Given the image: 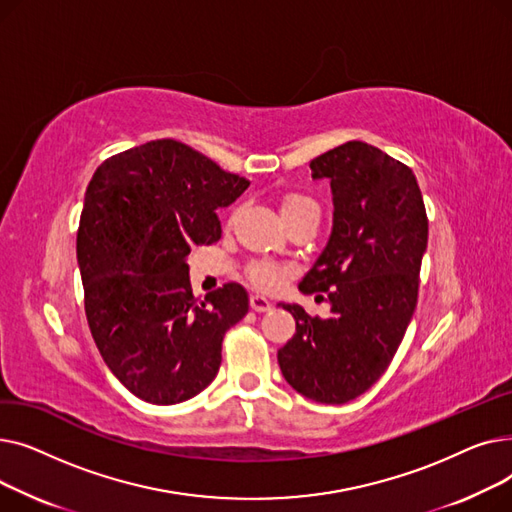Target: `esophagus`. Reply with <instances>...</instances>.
<instances>
[{
	"mask_svg": "<svg viewBox=\"0 0 512 512\" xmlns=\"http://www.w3.org/2000/svg\"><path fill=\"white\" fill-rule=\"evenodd\" d=\"M272 307H274V305H272L270 299L261 297V294H251V309H253V311L263 313V311H270Z\"/></svg>",
	"mask_w": 512,
	"mask_h": 512,
	"instance_id": "1",
	"label": "esophagus"
}]
</instances>
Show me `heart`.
Wrapping results in <instances>:
<instances>
[{"label":"heart","mask_w":512,"mask_h":512,"mask_svg":"<svg viewBox=\"0 0 512 512\" xmlns=\"http://www.w3.org/2000/svg\"><path fill=\"white\" fill-rule=\"evenodd\" d=\"M280 211L284 215L286 222L299 220V218H309V215H321L319 205L305 197V195H284L280 201ZM284 274V265L274 263V261H255L247 267V276L251 280L253 286L261 288V290H272L280 284V278Z\"/></svg>","instance_id":"1"}]
</instances>
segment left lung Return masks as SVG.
<instances>
[{"mask_svg":"<svg viewBox=\"0 0 512 512\" xmlns=\"http://www.w3.org/2000/svg\"><path fill=\"white\" fill-rule=\"evenodd\" d=\"M313 178H328L334 228L301 282L326 292L330 317L282 305L297 332L278 351L286 382L303 396L344 405L378 382L417 307L427 213L415 174L378 147L348 141L315 157Z\"/></svg>","mask_w":512,"mask_h":512,"instance_id":"1","label":"left lung"}]
</instances>
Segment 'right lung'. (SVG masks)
<instances>
[{
  "instance_id": "add662e5",
  "label": "right lung",
  "mask_w": 512,
  "mask_h": 512,
  "mask_svg": "<svg viewBox=\"0 0 512 512\" xmlns=\"http://www.w3.org/2000/svg\"><path fill=\"white\" fill-rule=\"evenodd\" d=\"M247 186L172 139L107 157L87 186L76 259L89 330L105 365L141 400L176 405L218 375L222 340L249 297L228 282L199 301L186 255L220 240L215 209Z\"/></svg>"
}]
</instances>
